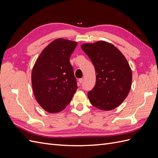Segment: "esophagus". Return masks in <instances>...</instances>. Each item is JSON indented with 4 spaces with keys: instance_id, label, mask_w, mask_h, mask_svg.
Listing matches in <instances>:
<instances>
[{
    "instance_id": "34e87169",
    "label": "esophagus",
    "mask_w": 158,
    "mask_h": 158,
    "mask_svg": "<svg viewBox=\"0 0 158 158\" xmlns=\"http://www.w3.org/2000/svg\"><path fill=\"white\" fill-rule=\"evenodd\" d=\"M78 82H79L80 84H82L83 82V78H80L78 80Z\"/></svg>"
}]
</instances>
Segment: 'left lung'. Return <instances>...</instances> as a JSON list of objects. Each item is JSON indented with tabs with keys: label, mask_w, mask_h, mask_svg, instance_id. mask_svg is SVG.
<instances>
[{
	"label": "left lung",
	"mask_w": 158,
	"mask_h": 158,
	"mask_svg": "<svg viewBox=\"0 0 158 158\" xmlns=\"http://www.w3.org/2000/svg\"><path fill=\"white\" fill-rule=\"evenodd\" d=\"M81 47L92 60L96 74L94 87L88 93L91 103L103 111L114 109L126 99L131 88L132 71L127 59L106 41Z\"/></svg>",
	"instance_id": "obj_1"
}]
</instances>
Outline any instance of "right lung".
Masks as SVG:
<instances>
[{
    "label": "right lung",
    "instance_id": "add662e5",
    "mask_svg": "<svg viewBox=\"0 0 158 158\" xmlns=\"http://www.w3.org/2000/svg\"><path fill=\"white\" fill-rule=\"evenodd\" d=\"M76 45L74 41L55 40L43 50L33 68L31 83L35 99L50 113L64 110L78 88L70 63Z\"/></svg>",
    "mask_w": 158,
    "mask_h": 158
}]
</instances>
